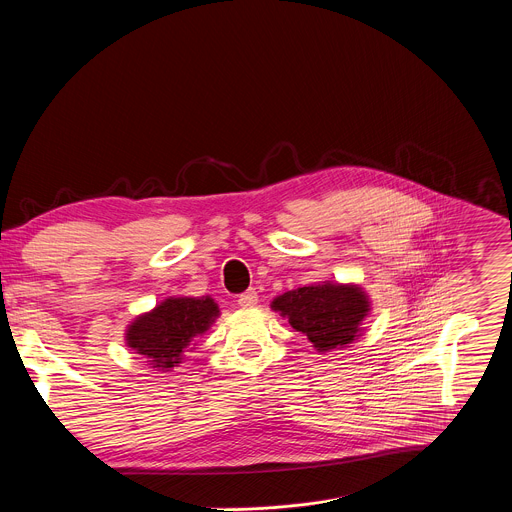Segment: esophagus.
I'll list each match as a JSON object with an SVG mask.
<instances>
[{
	"label": "esophagus",
	"instance_id": "34e87169",
	"mask_svg": "<svg viewBox=\"0 0 512 512\" xmlns=\"http://www.w3.org/2000/svg\"><path fill=\"white\" fill-rule=\"evenodd\" d=\"M257 300H259V298H257V291H255V289H249V291H245V294L239 296L237 302H239L241 308H255V306H257Z\"/></svg>",
	"mask_w": 512,
	"mask_h": 512
}]
</instances>
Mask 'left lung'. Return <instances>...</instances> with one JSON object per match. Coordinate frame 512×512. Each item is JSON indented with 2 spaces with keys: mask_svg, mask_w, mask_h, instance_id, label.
<instances>
[{
  "mask_svg": "<svg viewBox=\"0 0 512 512\" xmlns=\"http://www.w3.org/2000/svg\"><path fill=\"white\" fill-rule=\"evenodd\" d=\"M291 328L308 336L318 352L344 348L362 332L371 312L369 296L352 283H318L285 291L271 302Z\"/></svg>",
  "mask_w": 512,
  "mask_h": 512,
  "instance_id": "obj_1",
  "label": "left lung"
}]
</instances>
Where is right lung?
I'll return each instance as SVG.
<instances>
[{
	"mask_svg": "<svg viewBox=\"0 0 512 512\" xmlns=\"http://www.w3.org/2000/svg\"><path fill=\"white\" fill-rule=\"evenodd\" d=\"M218 318L212 298H168L152 312L137 316L125 332V342L156 371H172L182 362L192 340Z\"/></svg>",
	"mask_w": 512,
	"mask_h": 512,
	"instance_id": "right-lung-1",
	"label": "right lung"
}]
</instances>
